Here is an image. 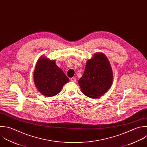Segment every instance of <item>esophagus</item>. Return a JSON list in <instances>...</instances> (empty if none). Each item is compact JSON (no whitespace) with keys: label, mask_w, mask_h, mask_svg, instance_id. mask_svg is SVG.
<instances>
[{"label":"esophagus","mask_w":147,"mask_h":147,"mask_svg":"<svg viewBox=\"0 0 147 147\" xmlns=\"http://www.w3.org/2000/svg\"><path fill=\"white\" fill-rule=\"evenodd\" d=\"M71 82H76V79H75V78H71Z\"/></svg>","instance_id":"1"}]
</instances>
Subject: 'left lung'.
Instances as JSON below:
<instances>
[{
  "instance_id": "obj_1",
  "label": "left lung",
  "mask_w": 147,
  "mask_h": 147,
  "mask_svg": "<svg viewBox=\"0 0 147 147\" xmlns=\"http://www.w3.org/2000/svg\"><path fill=\"white\" fill-rule=\"evenodd\" d=\"M112 82V69L102 53H96L87 61L84 74L78 82L82 92L91 98L103 95L110 88Z\"/></svg>"
}]
</instances>
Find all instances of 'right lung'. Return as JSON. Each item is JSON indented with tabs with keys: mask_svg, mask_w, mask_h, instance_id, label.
Listing matches in <instances>:
<instances>
[{
	"mask_svg": "<svg viewBox=\"0 0 147 147\" xmlns=\"http://www.w3.org/2000/svg\"><path fill=\"white\" fill-rule=\"evenodd\" d=\"M34 80L38 91L48 97L59 93L69 81L63 71L56 65L55 61L45 57L38 59L34 72Z\"/></svg>",
	"mask_w": 147,
	"mask_h": 147,
	"instance_id": "right-lung-1",
	"label": "right lung"
}]
</instances>
